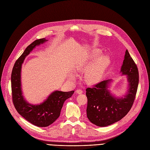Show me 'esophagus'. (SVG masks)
Here are the masks:
<instances>
[{
  "mask_svg": "<svg viewBox=\"0 0 150 150\" xmlns=\"http://www.w3.org/2000/svg\"><path fill=\"white\" fill-rule=\"evenodd\" d=\"M76 94H82V91L80 90V89H77L76 91Z\"/></svg>",
  "mask_w": 150,
  "mask_h": 150,
  "instance_id": "1",
  "label": "esophagus"
}]
</instances>
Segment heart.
Instances as JSON below:
<instances>
[{"label": "heart", "mask_w": 150, "mask_h": 150, "mask_svg": "<svg viewBox=\"0 0 150 150\" xmlns=\"http://www.w3.org/2000/svg\"><path fill=\"white\" fill-rule=\"evenodd\" d=\"M100 54L99 51H92L82 56L74 64V69L76 73H81L84 71L83 78L87 84H94L99 82L110 65L111 60L107 55H102L96 59ZM70 78L74 79L75 76L71 74Z\"/></svg>", "instance_id": "heart-1"}]
</instances>
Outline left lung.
Masks as SVG:
<instances>
[{"label":"left lung","mask_w":150,"mask_h":150,"mask_svg":"<svg viewBox=\"0 0 150 150\" xmlns=\"http://www.w3.org/2000/svg\"><path fill=\"white\" fill-rule=\"evenodd\" d=\"M121 73L127 75L129 87L127 94L123 98L115 97L107 89L111 80L101 81L86 89L87 117L97 126L107 127L120 120L133 104L139 82V73L137 64L127 50Z\"/></svg>","instance_id":"left-lung-1"}]
</instances>
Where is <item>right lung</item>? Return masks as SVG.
<instances>
[{
    "label": "right lung",
    "mask_w": 150,
    "mask_h": 150,
    "mask_svg": "<svg viewBox=\"0 0 150 150\" xmlns=\"http://www.w3.org/2000/svg\"><path fill=\"white\" fill-rule=\"evenodd\" d=\"M45 38L34 41L26 48L24 52L16 61L11 74L12 100L15 108L25 119L39 127L50 125L60 115L64 101L71 97L74 92L56 91L48 97L47 99L40 105H32L26 101L22 96L21 87V68L25 58L36 46L46 42Z\"/></svg>",
    "instance_id": "right-lung-1"
}]
</instances>
